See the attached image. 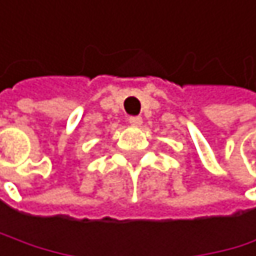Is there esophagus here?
Listing matches in <instances>:
<instances>
[{
	"mask_svg": "<svg viewBox=\"0 0 256 256\" xmlns=\"http://www.w3.org/2000/svg\"><path fill=\"white\" fill-rule=\"evenodd\" d=\"M129 122H130V126H135V127H138V126H141V122H142V118H141V116H129Z\"/></svg>",
	"mask_w": 256,
	"mask_h": 256,
	"instance_id": "obj_1",
	"label": "esophagus"
}]
</instances>
